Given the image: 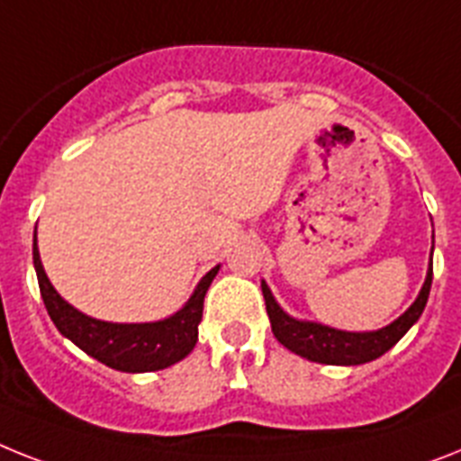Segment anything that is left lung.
Listing matches in <instances>:
<instances>
[{
    "instance_id": "obj_1",
    "label": "left lung",
    "mask_w": 461,
    "mask_h": 461,
    "mask_svg": "<svg viewBox=\"0 0 461 461\" xmlns=\"http://www.w3.org/2000/svg\"><path fill=\"white\" fill-rule=\"evenodd\" d=\"M431 280L433 266L429 264L427 280L421 285L420 294L412 302V306L386 327L370 330V332H346V330H337V327L322 325V322L299 321V318L290 315L287 311H283V306L276 302V296H273L271 287L266 285V280H261V292H264L266 311H268L273 334H276V339L285 348H290L292 353L311 360V363L363 365L376 360L389 348H393L405 337L410 327L420 321L421 311H424L429 302Z\"/></svg>"
}]
</instances>
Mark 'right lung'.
<instances>
[{"mask_svg": "<svg viewBox=\"0 0 461 461\" xmlns=\"http://www.w3.org/2000/svg\"><path fill=\"white\" fill-rule=\"evenodd\" d=\"M32 264L40 280L44 306L53 325L59 327V332L98 363L108 365L113 370L129 372V375L165 370L169 365L184 360L195 348L197 325L203 321L204 294L221 268V266H214L197 283L188 302L169 318L153 322H108L82 313L56 292L41 266L37 230L32 238Z\"/></svg>", "mask_w": 461, "mask_h": 461, "instance_id": "add662e5", "label": "right lung"}]
</instances>
